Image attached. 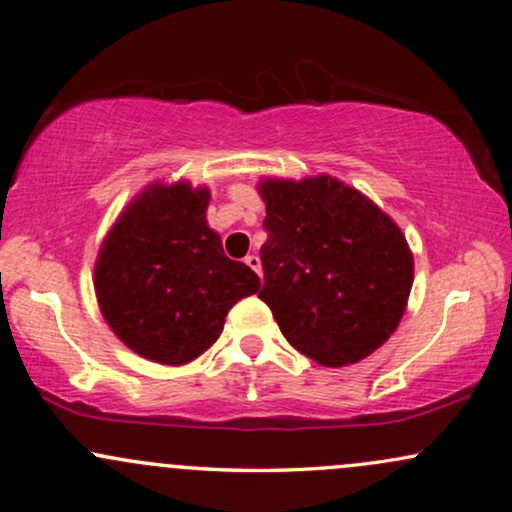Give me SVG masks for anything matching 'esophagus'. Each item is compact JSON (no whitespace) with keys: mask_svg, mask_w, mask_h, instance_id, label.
I'll return each instance as SVG.
<instances>
[{"mask_svg":"<svg viewBox=\"0 0 512 512\" xmlns=\"http://www.w3.org/2000/svg\"><path fill=\"white\" fill-rule=\"evenodd\" d=\"M246 264H248L250 269H253L255 273H262V262H259L257 255H248V257H246Z\"/></svg>","mask_w":512,"mask_h":512,"instance_id":"obj_1","label":"esophagus"}]
</instances>
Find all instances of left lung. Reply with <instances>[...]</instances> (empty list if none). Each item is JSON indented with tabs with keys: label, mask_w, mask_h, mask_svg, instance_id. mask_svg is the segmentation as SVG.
<instances>
[{
	"label": "left lung",
	"mask_w": 512,
	"mask_h": 512,
	"mask_svg": "<svg viewBox=\"0 0 512 512\" xmlns=\"http://www.w3.org/2000/svg\"><path fill=\"white\" fill-rule=\"evenodd\" d=\"M264 285L283 336L322 366L369 357L399 327L413 253L392 218L331 176L259 183Z\"/></svg>",
	"instance_id": "1"
}]
</instances>
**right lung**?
<instances>
[{"instance_id":"1","label":"right lung","mask_w":512,"mask_h":512,"mask_svg":"<svg viewBox=\"0 0 512 512\" xmlns=\"http://www.w3.org/2000/svg\"><path fill=\"white\" fill-rule=\"evenodd\" d=\"M208 187L155 183L106 236L95 292L113 334L150 362L181 366L222 334L236 301L259 290L257 273L222 250L208 227Z\"/></svg>"}]
</instances>
